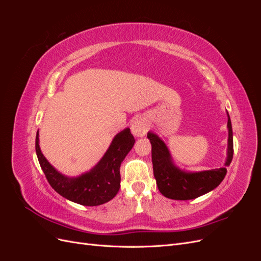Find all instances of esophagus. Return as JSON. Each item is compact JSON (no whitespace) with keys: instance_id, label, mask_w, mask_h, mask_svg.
<instances>
[{"instance_id":"34e87169","label":"esophagus","mask_w":261,"mask_h":261,"mask_svg":"<svg viewBox=\"0 0 261 261\" xmlns=\"http://www.w3.org/2000/svg\"><path fill=\"white\" fill-rule=\"evenodd\" d=\"M130 128H132V133L135 136H137V137L144 136V135H146L147 130H148V122L146 120H144L143 117H137L133 121Z\"/></svg>"}]
</instances>
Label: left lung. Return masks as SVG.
Wrapping results in <instances>:
<instances>
[{
	"label": "left lung",
	"instance_id": "1",
	"mask_svg": "<svg viewBox=\"0 0 261 261\" xmlns=\"http://www.w3.org/2000/svg\"><path fill=\"white\" fill-rule=\"evenodd\" d=\"M228 115V114H227ZM228 143L225 165H230L233 159V130L230 116L227 120ZM151 143V156L153 175L160 193L170 199L189 200L215 189L223 180L226 169L220 168L209 171L188 173L177 169L172 162L169 150L163 141L152 133H148Z\"/></svg>",
	"mask_w": 261,
	"mask_h": 261
}]
</instances>
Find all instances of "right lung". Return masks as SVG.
<instances>
[{
	"label": "right lung",
	"instance_id": "1",
	"mask_svg": "<svg viewBox=\"0 0 261 261\" xmlns=\"http://www.w3.org/2000/svg\"><path fill=\"white\" fill-rule=\"evenodd\" d=\"M134 144L135 138L129 128L118 133L96 167L76 178H67L60 174L46 161L39 147L38 133L36 136V152L44 175L55 192L64 198L83 206H99L113 199L117 194L121 184V163Z\"/></svg>",
	"mask_w": 261,
	"mask_h": 261
}]
</instances>
